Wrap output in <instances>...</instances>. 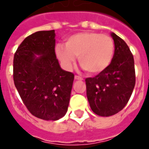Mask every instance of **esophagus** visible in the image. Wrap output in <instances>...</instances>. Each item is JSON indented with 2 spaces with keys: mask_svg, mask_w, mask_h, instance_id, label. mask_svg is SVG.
I'll list each match as a JSON object with an SVG mask.
<instances>
[{
  "mask_svg": "<svg viewBox=\"0 0 149 149\" xmlns=\"http://www.w3.org/2000/svg\"><path fill=\"white\" fill-rule=\"evenodd\" d=\"M74 79L75 80H83V78L80 76H78V75H75L74 76Z\"/></svg>",
  "mask_w": 149,
  "mask_h": 149,
  "instance_id": "obj_1",
  "label": "esophagus"
}]
</instances>
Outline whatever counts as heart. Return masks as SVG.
<instances>
[{"mask_svg": "<svg viewBox=\"0 0 149 149\" xmlns=\"http://www.w3.org/2000/svg\"><path fill=\"white\" fill-rule=\"evenodd\" d=\"M114 42L109 36L85 31L74 34L65 40V45H57L55 53L66 69H70L78 57L79 63L89 74L105 70L114 55Z\"/></svg>", "mask_w": 149, "mask_h": 149, "instance_id": "b5f03b06", "label": "heart"}]
</instances>
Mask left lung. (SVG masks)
Masks as SVG:
<instances>
[{
    "instance_id": "obj_1",
    "label": "left lung",
    "mask_w": 149,
    "mask_h": 149,
    "mask_svg": "<svg viewBox=\"0 0 149 149\" xmlns=\"http://www.w3.org/2000/svg\"><path fill=\"white\" fill-rule=\"evenodd\" d=\"M114 55L105 70L87 78V97L96 114L109 117L116 114L127 104L135 84L134 57L126 42L115 33Z\"/></svg>"
}]
</instances>
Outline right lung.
<instances>
[{
  "mask_svg": "<svg viewBox=\"0 0 149 149\" xmlns=\"http://www.w3.org/2000/svg\"><path fill=\"white\" fill-rule=\"evenodd\" d=\"M74 74L62 70L55 54V31L27 36L14 57V81L30 113L56 121L68 109Z\"/></svg>",
  "mask_w": 149,
  "mask_h": 149,
  "instance_id": "1",
  "label": "right lung"
}]
</instances>
